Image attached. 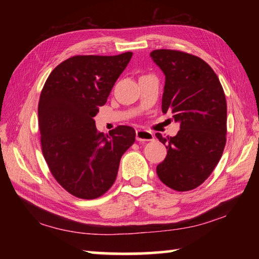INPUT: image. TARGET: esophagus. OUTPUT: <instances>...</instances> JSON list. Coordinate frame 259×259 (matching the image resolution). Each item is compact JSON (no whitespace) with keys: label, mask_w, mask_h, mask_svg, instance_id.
<instances>
[{"label":"esophagus","mask_w":259,"mask_h":259,"mask_svg":"<svg viewBox=\"0 0 259 259\" xmlns=\"http://www.w3.org/2000/svg\"><path fill=\"white\" fill-rule=\"evenodd\" d=\"M136 139L137 141H151L155 139V136L148 130H137L136 131Z\"/></svg>","instance_id":"esophagus-1"}]
</instances>
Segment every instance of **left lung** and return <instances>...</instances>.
Returning a JSON list of instances; mask_svg holds the SVG:
<instances>
[{
    "instance_id": "8db88e82",
    "label": "left lung",
    "mask_w": 259,
    "mask_h": 259,
    "mask_svg": "<svg viewBox=\"0 0 259 259\" xmlns=\"http://www.w3.org/2000/svg\"><path fill=\"white\" fill-rule=\"evenodd\" d=\"M150 57L166 82L162 112H171L180 130L175 137H156L167 148L157 175L169 188L188 191L205 181L226 145L227 103L217 74L209 64L177 50H155Z\"/></svg>"
}]
</instances>
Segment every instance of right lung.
Masks as SVG:
<instances>
[{
    "label": "right lung",
    "instance_id": "right-lung-1",
    "mask_svg": "<svg viewBox=\"0 0 259 259\" xmlns=\"http://www.w3.org/2000/svg\"><path fill=\"white\" fill-rule=\"evenodd\" d=\"M131 57L133 52L69 58L52 71L41 91L43 157L58 183L82 199L106 194L121 157L136 140L133 126L119 125L108 136L99 133L93 119Z\"/></svg>",
    "mask_w": 259,
    "mask_h": 259
}]
</instances>
